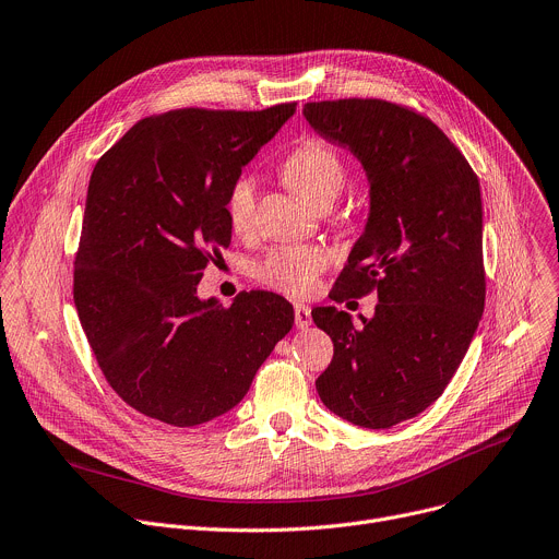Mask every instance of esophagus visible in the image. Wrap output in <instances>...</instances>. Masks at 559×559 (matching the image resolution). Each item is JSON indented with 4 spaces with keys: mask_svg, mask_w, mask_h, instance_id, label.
I'll return each mask as SVG.
<instances>
[{
    "mask_svg": "<svg viewBox=\"0 0 559 559\" xmlns=\"http://www.w3.org/2000/svg\"><path fill=\"white\" fill-rule=\"evenodd\" d=\"M294 323L298 330H308L312 325V310L302 302H296L294 306Z\"/></svg>",
    "mask_w": 559,
    "mask_h": 559,
    "instance_id": "esophagus-1",
    "label": "esophagus"
}]
</instances>
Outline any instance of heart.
Segmentation results:
<instances>
[{"label":"heart","mask_w":559,"mask_h":559,"mask_svg":"<svg viewBox=\"0 0 559 559\" xmlns=\"http://www.w3.org/2000/svg\"><path fill=\"white\" fill-rule=\"evenodd\" d=\"M281 174L300 198L317 207L332 202L345 182L341 158L321 140H302L292 148L281 165ZM253 207L257 178L245 174L236 178L227 195L229 225L236 231H247L253 221ZM328 263L330 257L321 245H285L265 253L257 265V276L287 296H308L317 289Z\"/></svg>","instance_id":"obj_1"}]
</instances>
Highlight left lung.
Here are the masks:
<instances>
[{
    "instance_id": "8db88e82",
    "label": "left lung",
    "mask_w": 559,
    "mask_h": 559,
    "mask_svg": "<svg viewBox=\"0 0 559 559\" xmlns=\"http://www.w3.org/2000/svg\"><path fill=\"white\" fill-rule=\"evenodd\" d=\"M302 116L357 158L370 214L330 298L377 292L374 317L314 308L334 357L317 379L341 419L392 428L432 405L466 357L484 314L481 191L475 171L428 118L385 99L308 103Z\"/></svg>"
}]
</instances>
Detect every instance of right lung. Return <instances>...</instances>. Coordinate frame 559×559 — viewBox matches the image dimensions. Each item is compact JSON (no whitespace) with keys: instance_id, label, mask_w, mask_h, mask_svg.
<instances>
[{"instance_id":"obj_1","label":"right lung","mask_w":559,"mask_h":559,"mask_svg":"<svg viewBox=\"0 0 559 559\" xmlns=\"http://www.w3.org/2000/svg\"><path fill=\"white\" fill-rule=\"evenodd\" d=\"M294 111L151 116L91 174L73 300L109 385L151 419L191 428L225 415L294 325L274 292H240L229 308L198 296L231 242V185Z\"/></svg>"}]
</instances>
